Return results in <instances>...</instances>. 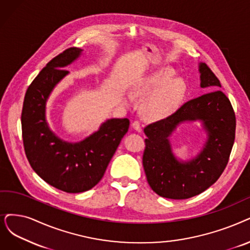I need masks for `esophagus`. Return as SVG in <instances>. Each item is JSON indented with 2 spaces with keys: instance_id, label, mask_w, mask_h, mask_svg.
<instances>
[{
  "instance_id": "34e87169",
  "label": "esophagus",
  "mask_w": 250,
  "mask_h": 250,
  "mask_svg": "<svg viewBox=\"0 0 250 250\" xmlns=\"http://www.w3.org/2000/svg\"><path fill=\"white\" fill-rule=\"evenodd\" d=\"M132 127H133L134 130H136L137 132H141V131H142V129H143V126H142L141 122L137 121V120H135V121H133V123H132Z\"/></svg>"
}]
</instances>
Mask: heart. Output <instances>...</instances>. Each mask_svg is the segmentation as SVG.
<instances>
[{
  "label": "heart",
  "mask_w": 250,
  "mask_h": 250,
  "mask_svg": "<svg viewBox=\"0 0 250 250\" xmlns=\"http://www.w3.org/2000/svg\"><path fill=\"white\" fill-rule=\"evenodd\" d=\"M175 76L172 68L160 67L134 88V93L141 97H145L159 88L148 96L144 104V113L147 118L165 119L171 116L182 104L187 87L184 80L174 79Z\"/></svg>",
  "instance_id": "obj_1"
}]
</instances>
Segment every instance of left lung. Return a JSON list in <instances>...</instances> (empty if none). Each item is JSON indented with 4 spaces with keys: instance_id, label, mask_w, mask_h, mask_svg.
I'll return each instance as SVG.
<instances>
[{
    "instance_id": "8db88e82",
    "label": "left lung",
    "mask_w": 250,
    "mask_h": 250,
    "mask_svg": "<svg viewBox=\"0 0 250 250\" xmlns=\"http://www.w3.org/2000/svg\"><path fill=\"white\" fill-rule=\"evenodd\" d=\"M201 87L221 88L206 63H200ZM201 119L208 132L204 151L192 162L179 164L167 137L177 125ZM143 165L146 181L159 196L182 200L201 194L224 172L235 141L236 117L229 99L219 90L192 99L162 121L147 125Z\"/></svg>"
}]
</instances>
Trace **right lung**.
I'll list each match as a JSON object with an SVG mask.
<instances>
[{
  "label": "right lung",
  "instance_id": "1",
  "mask_svg": "<svg viewBox=\"0 0 250 250\" xmlns=\"http://www.w3.org/2000/svg\"><path fill=\"white\" fill-rule=\"evenodd\" d=\"M82 49L71 47L52 58L28 86L22 106L21 129L26 158L34 171L50 186L66 193H82L95 187L129 128V120L112 119L79 144L62 142L45 119L46 101L55 85L67 75L62 67Z\"/></svg>",
  "mask_w": 250,
  "mask_h": 250
}]
</instances>
